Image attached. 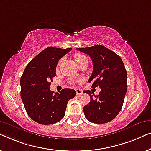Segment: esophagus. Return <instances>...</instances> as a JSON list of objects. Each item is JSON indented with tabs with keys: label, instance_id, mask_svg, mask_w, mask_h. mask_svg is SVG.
<instances>
[{
	"label": "esophagus",
	"instance_id": "34e87169",
	"mask_svg": "<svg viewBox=\"0 0 151 151\" xmlns=\"http://www.w3.org/2000/svg\"><path fill=\"white\" fill-rule=\"evenodd\" d=\"M76 94H77V96H80V95H82V91L80 89V88H76Z\"/></svg>",
	"mask_w": 151,
	"mask_h": 151
}]
</instances>
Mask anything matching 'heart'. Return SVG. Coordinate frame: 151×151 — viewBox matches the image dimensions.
I'll list each match as a JSON object with an SVG mask.
<instances>
[{
	"label": "heart",
	"instance_id": "1",
	"mask_svg": "<svg viewBox=\"0 0 151 151\" xmlns=\"http://www.w3.org/2000/svg\"><path fill=\"white\" fill-rule=\"evenodd\" d=\"M74 58H75L76 63H78V62H80V60H82L86 58V57L84 56V55L80 54V53H77V54H76L75 55H74Z\"/></svg>",
	"mask_w": 151,
	"mask_h": 151
}]
</instances>
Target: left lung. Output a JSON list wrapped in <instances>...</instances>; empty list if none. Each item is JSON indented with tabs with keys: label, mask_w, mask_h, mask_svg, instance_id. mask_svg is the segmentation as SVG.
I'll return each instance as SVG.
<instances>
[{
	"label": "left lung",
	"mask_w": 151,
	"mask_h": 151,
	"mask_svg": "<svg viewBox=\"0 0 151 151\" xmlns=\"http://www.w3.org/2000/svg\"><path fill=\"white\" fill-rule=\"evenodd\" d=\"M78 50L89 55L93 62V73L88 82L91 87L99 86L101 91L95 96L89 90V104L84 106L86 118L91 122L104 124L113 120L122 107L127 90V73L121 58L102 45H94Z\"/></svg>",
	"instance_id": "obj_1"
}]
</instances>
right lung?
<instances>
[{
  "label": "right lung",
  "instance_id": "obj_1",
  "mask_svg": "<svg viewBox=\"0 0 151 151\" xmlns=\"http://www.w3.org/2000/svg\"><path fill=\"white\" fill-rule=\"evenodd\" d=\"M71 50L49 47L27 65L20 78V96L29 116L36 122L48 125L63 118L67 103L76 96L75 90L65 88L54 93L49 86L59 60Z\"/></svg>",
  "mask_w": 151,
  "mask_h": 151
}]
</instances>
